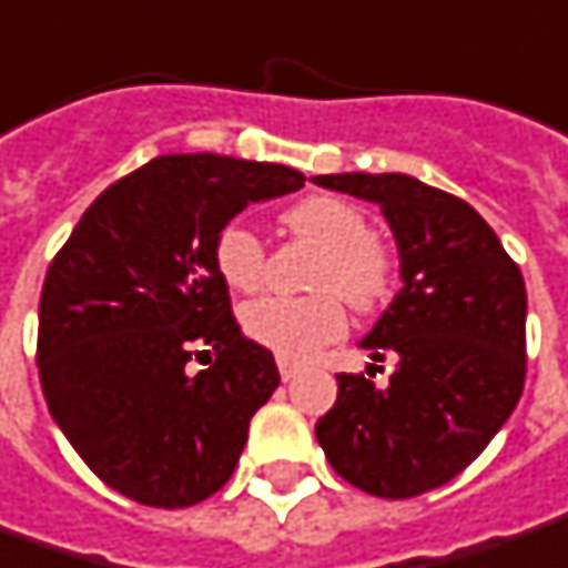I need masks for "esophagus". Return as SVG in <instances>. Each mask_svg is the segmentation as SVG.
Here are the masks:
<instances>
[{
    "label": "esophagus",
    "mask_w": 568,
    "mask_h": 568,
    "mask_svg": "<svg viewBox=\"0 0 568 568\" xmlns=\"http://www.w3.org/2000/svg\"><path fill=\"white\" fill-rule=\"evenodd\" d=\"M280 377H283L285 383L295 381V377H298V364H292V362H285V358H280Z\"/></svg>",
    "instance_id": "1"
}]
</instances>
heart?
I'll use <instances>...</instances> for the list:
<instances>
[{"instance_id":"obj_1","label":"heart","mask_w":568,"mask_h":568,"mask_svg":"<svg viewBox=\"0 0 568 568\" xmlns=\"http://www.w3.org/2000/svg\"><path fill=\"white\" fill-rule=\"evenodd\" d=\"M283 223L307 242L321 245L314 285L323 288L307 298L264 295L245 307V329L254 343L276 352L285 362L311 358L323 343L345 333V302L374 307L389 292V254L371 239L367 216L355 204L314 194L288 206ZM213 264L223 283L254 292L266 276V247L261 235L242 220L220 229L213 242Z\"/></svg>"}]
</instances>
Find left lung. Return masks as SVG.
Wrapping results in <instances>:
<instances>
[{
    "label": "left lung",
    "mask_w": 568,
    "mask_h": 568,
    "mask_svg": "<svg viewBox=\"0 0 568 568\" xmlns=\"http://www.w3.org/2000/svg\"><path fill=\"white\" fill-rule=\"evenodd\" d=\"M314 185L381 206L402 280L358 343L371 362H396L389 383L339 374L317 443L364 494L418 497L478 459L518 405L525 280L478 210L440 187L402 172L314 175Z\"/></svg>",
    "instance_id": "8db88e82"
}]
</instances>
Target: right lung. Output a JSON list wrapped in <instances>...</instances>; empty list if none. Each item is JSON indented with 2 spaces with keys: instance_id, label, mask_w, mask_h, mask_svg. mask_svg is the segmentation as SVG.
<instances>
[{
  "instance_id": "1",
  "label": "right lung",
  "mask_w": 568,
  "mask_h": 568,
  "mask_svg": "<svg viewBox=\"0 0 568 568\" xmlns=\"http://www.w3.org/2000/svg\"><path fill=\"white\" fill-rule=\"evenodd\" d=\"M302 185L276 163L156 156L109 185L55 254L40 295V386L112 490L182 509L232 478L280 371L232 317L213 242L247 204Z\"/></svg>"
}]
</instances>
